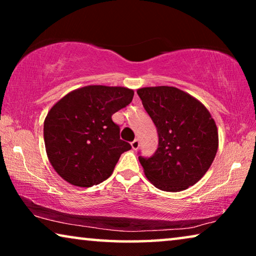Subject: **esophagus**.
<instances>
[{"instance_id": "1", "label": "esophagus", "mask_w": 256, "mask_h": 256, "mask_svg": "<svg viewBox=\"0 0 256 256\" xmlns=\"http://www.w3.org/2000/svg\"><path fill=\"white\" fill-rule=\"evenodd\" d=\"M130 144H132V149H134V150H138V146H140V141H138V138H135L134 141H132V142L130 143Z\"/></svg>"}]
</instances>
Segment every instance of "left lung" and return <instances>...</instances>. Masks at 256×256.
Masks as SVG:
<instances>
[{
  "mask_svg": "<svg viewBox=\"0 0 256 256\" xmlns=\"http://www.w3.org/2000/svg\"><path fill=\"white\" fill-rule=\"evenodd\" d=\"M142 104L158 132L155 155L138 160L157 188L180 192L206 174L219 146L218 128L200 101L172 86L138 90Z\"/></svg>",
  "mask_w": 256,
  "mask_h": 256,
  "instance_id": "obj_1",
  "label": "left lung"
}]
</instances>
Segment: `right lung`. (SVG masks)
Returning <instances> with one entry per match:
<instances>
[{
  "instance_id": "1",
  "label": "right lung",
  "mask_w": 256,
  "mask_h": 256,
  "mask_svg": "<svg viewBox=\"0 0 256 256\" xmlns=\"http://www.w3.org/2000/svg\"><path fill=\"white\" fill-rule=\"evenodd\" d=\"M134 90L121 86L80 87L56 102L45 118L48 158L68 183L90 188L113 174L121 154L130 150L120 140L112 115L132 102Z\"/></svg>"
}]
</instances>
